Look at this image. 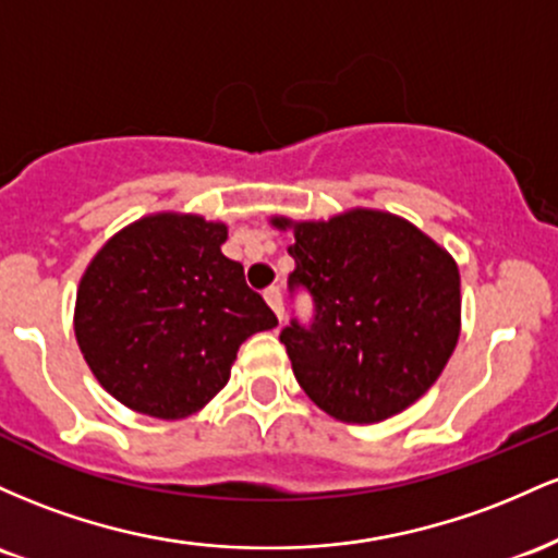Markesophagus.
I'll return each mask as SVG.
<instances>
[{
  "label": "esophagus",
  "mask_w": 558,
  "mask_h": 558,
  "mask_svg": "<svg viewBox=\"0 0 558 558\" xmlns=\"http://www.w3.org/2000/svg\"><path fill=\"white\" fill-rule=\"evenodd\" d=\"M263 298H266V303L271 305V311L277 313L279 322H284V303H281V292H279V287H268V290L263 292Z\"/></svg>",
  "instance_id": "obj_1"
}]
</instances>
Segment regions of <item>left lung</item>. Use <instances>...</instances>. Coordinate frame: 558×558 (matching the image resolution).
I'll list each match as a JSON object with an SVG mask.
<instances>
[{
  "instance_id": "8db88e82",
  "label": "left lung",
  "mask_w": 558,
  "mask_h": 558,
  "mask_svg": "<svg viewBox=\"0 0 558 558\" xmlns=\"http://www.w3.org/2000/svg\"><path fill=\"white\" fill-rule=\"evenodd\" d=\"M292 231L295 271L316 303L311 327L281 329L292 372L337 422L374 424L414 405L461 335L453 255L405 218L353 208L329 221L271 216Z\"/></svg>"
}]
</instances>
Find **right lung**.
Listing matches in <instances>:
<instances>
[{
  "label": "right lung",
  "mask_w": 558,
  "mask_h": 558,
  "mask_svg": "<svg viewBox=\"0 0 558 558\" xmlns=\"http://www.w3.org/2000/svg\"><path fill=\"white\" fill-rule=\"evenodd\" d=\"M227 236V223L195 213H153L86 266L76 342L99 385L136 414H197L229 381L242 342L279 324L221 253Z\"/></svg>",
  "instance_id": "add662e5"
}]
</instances>
